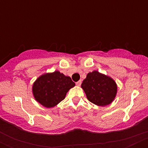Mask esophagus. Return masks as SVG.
Wrapping results in <instances>:
<instances>
[{"label": "esophagus", "mask_w": 148, "mask_h": 148, "mask_svg": "<svg viewBox=\"0 0 148 148\" xmlns=\"http://www.w3.org/2000/svg\"><path fill=\"white\" fill-rule=\"evenodd\" d=\"M76 86H81V80L78 81V82H76Z\"/></svg>", "instance_id": "34e87169"}]
</instances>
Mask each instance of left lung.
Segmentation results:
<instances>
[{"instance_id":"left-lung-1","label":"left lung","mask_w":148,"mask_h":148,"mask_svg":"<svg viewBox=\"0 0 148 148\" xmlns=\"http://www.w3.org/2000/svg\"><path fill=\"white\" fill-rule=\"evenodd\" d=\"M81 88L87 99L99 106H107L113 102L118 92V86L114 80L96 70L88 73Z\"/></svg>"}]
</instances>
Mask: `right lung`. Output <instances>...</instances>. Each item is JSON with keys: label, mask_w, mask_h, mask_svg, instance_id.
I'll use <instances>...</instances> for the list:
<instances>
[{"label": "right lung", "mask_w": 148, "mask_h": 148, "mask_svg": "<svg viewBox=\"0 0 148 148\" xmlns=\"http://www.w3.org/2000/svg\"><path fill=\"white\" fill-rule=\"evenodd\" d=\"M74 86L69 76L55 71L39 76L33 83L32 91L37 102L46 108H52L62 101Z\"/></svg>", "instance_id": "right-lung-1"}]
</instances>
